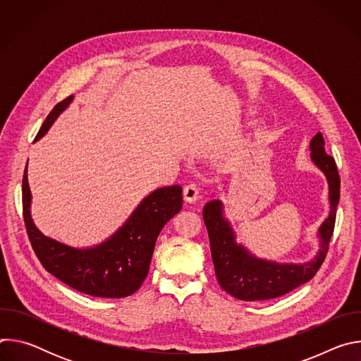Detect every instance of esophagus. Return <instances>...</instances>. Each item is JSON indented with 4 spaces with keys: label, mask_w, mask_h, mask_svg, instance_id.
<instances>
[{
    "label": "esophagus",
    "mask_w": 361,
    "mask_h": 361,
    "mask_svg": "<svg viewBox=\"0 0 361 361\" xmlns=\"http://www.w3.org/2000/svg\"><path fill=\"white\" fill-rule=\"evenodd\" d=\"M183 195H184V201L185 202H195L198 198V188L195 184H188L187 187H184L183 190Z\"/></svg>",
    "instance_id": "obj_1"
}]
</instances>
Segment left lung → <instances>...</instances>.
<instances>
[{"label": "left lung", "mask_w": 361, "mask_h": 361, "mask_svg": "<svg viewBox=\"0 0 361 361\" xmlns=\"http://www.w3.org/2000/svg\"><path fill=\"white\" fill-rule=\"evenodd\" d=\"M310 151L312 161L326 176L330 201L329 217L317 233L320 248L310 262L277 263L260 259L237 243L235 233L224 216L221 200H212L204 205L202 219L209 231L216 276L221 288L233 297L243 301L276 298L310 281L322 267L334 231L340 200V177L334 159L326 154L322 133L312 138Z\"/></svg>", "instance_id": "8db88e82"}]
</instances>
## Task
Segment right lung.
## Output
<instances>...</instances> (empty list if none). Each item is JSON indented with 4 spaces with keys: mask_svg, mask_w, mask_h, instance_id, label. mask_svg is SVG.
<instances>
[{
    "mask_svg": "<svg viewBox=\"0 0 361 361\" xmlns=\"http://www.w3.org/2000/svg\"><path fill=\"white\" fill-rule=\"evenodd\" d=\"M73 99L74 95H70L59 102L45 118L34 142L47 134ZM27 166L23 177L24 221L30 243L44 269L88 295L121 298L134 294L148 274L160 231L183 207L181 187L169 185L151 191L113 235L97 245L78 248L47 237L34 224Z\"/></svg>",
    "mask_w": 361,
    "mask_h": 361,
    "instance_id": "add662e5",
    "label": "right lung"
}]
</instances>
